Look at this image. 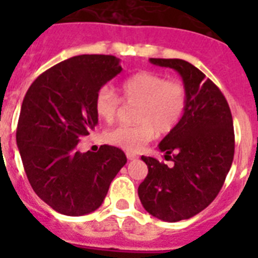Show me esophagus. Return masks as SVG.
Wrapping results in <instances>:
<instances>
[{"mask_svg":"<svg viewBox=\"0 0 258 258\" xmlns=\"http://www.w3.org/2000/svg\"><path fill=\"white\" fill-rule=\"evenodd\" d=\"M125 155H127V158H128L130 161H133V159H135V158L138 157L137 154L131 153V151H125Z\"/></svg>","mask_w":258,"mask_h":258,"instance_id":"1","label":"esophagus"}]
</instances>
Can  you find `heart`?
Masks as SVG:
<instances>
[{"label": "heart", "mask_w": 258, "mask_h": 258, "mask_svg": "<svg viewBox=\"0 0 258 258\" xmlns=\"http://www.w3.org/2000/svg\"><path fill=\"white\" fill-rule=\"evenodd\" d=\"M121 99L138 107L134 120L137 124L119 125L105 134V141L128 151H138L153 141L157 133L167 135L176 128L187 104V91L179 80H166L163 75L142 71L121 82ZM121 99L112 89H99L95 96V112L105 123L116 120Z\"/></svg>", "instance_id": "heart-1"}]
</instances>
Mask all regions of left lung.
<instances>
[{
	"instance_id": "left-lung-1",
	"label": "left lung",
	"mask_w": 258,
	"mask_h": 258,
	"mask_svg": "<svg viewBox=\"0 0 258 258\" xmlns=\"http://www.w3.org/2000/svg\"><path fill=\"white\" fill-rule=\"evenodd\" d=\"M150 61L182 76L187 104L179 124L159 143L172 166L142 157L149 174L138 196L151 216L176 222L202 212L218 196L234 157L233 117L224 93L192 64L180 58Z\"/></svg>"
}]
</instances>
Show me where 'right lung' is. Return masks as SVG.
Masks as SVG:
<instances>
[{
	"instance_id": "add662e5",
	"label": "right lung",
	"mask_w": 258,
	"mask_h": 258,
	"mask_svg": "<svg viewBox=\"0 0 258 258\" xmlns=\"http://www.w3.org/2000/svg\"><path fill=\"white\" fill-rule=\"evenodd\" d=\"M120 72L111 54L75 56L42 72L24 97L16 133L24 170L34 192L61 214L84 216L100 208L127 162L113 146L78 150L97 124L96 93Z\"/></svg>"
}]
</instances>
